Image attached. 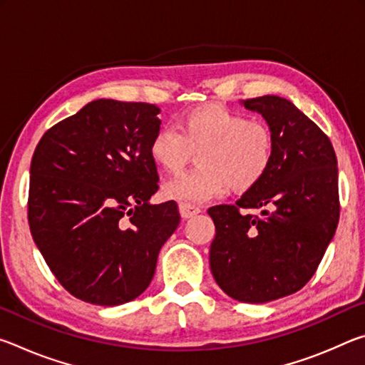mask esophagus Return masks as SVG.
Wrapping results in <instances>:
<instances>
[{"instance_id":"1","label":"esophagus","mask_w":365,"mask_h":365,"mask_svg":"<svg viewBox=\"0 0 365 365\" xmlns=\"http://www.w3.org/2000/svg\"><path fill=\"white\" fill-rule=\"evenodd\" d=\"M178 209H180V215L183 219H190V217H193V215L201 212L200 207L190 206V205H180V206H178Z\"/></svg>"}]
</instances>
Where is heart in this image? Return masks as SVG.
Segmentation results:
<instances>
[{"label":"heart","instance_id":"obj_1","mask_svg":"<svg viewBox=\"0 0 365 365\" xmlns=\"http://www.w3.org/2000/svg\"><path fill=\"white\" fill-rule=\"evenodd\" d=\"M193 153L200 165L169 180L163 195L197 206L224 195L228 185L235 190L256 187L274 163L275 138L265 122L207 104L188 110L178 128H158L150 141L153 160L170 174L180 172Z\"/></svg>","mask_w":365,"mask_h":365}]
</instances>
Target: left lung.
Listing matches in <instances>:
<instances>
[{
  "label": "left lung",
  "instance_id": "8db88e82",
  "mask_svg": "<svg viewBox=\"0 0 365 365\" xmlns=\"http://www.w3.org/2000/svg\"><path fill=\"white\" fill-rule=\"evenodd\" d=\"M243 104L267 120L274 163L235 205L209 207L215 225L209 262L230 298L267 302L299 292L335 235L336 154L330 138L285 98L265 95Z\"/></svg>",
  "mask_w": 365,
  "mask_h": 365
}]
</instances>
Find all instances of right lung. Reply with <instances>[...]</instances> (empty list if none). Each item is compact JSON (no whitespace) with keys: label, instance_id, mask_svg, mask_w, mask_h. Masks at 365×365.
<instances>
[{"label":"right lung","instance_id":"obj_1","mask_svg":"<svg viewBox=\"0 0 365 365\" xmlns=\"http://www.w3.org/2000/svg\"><path fill=\"white\" fill-rule=\"evenodd\" d=\"M150 103L91 101L43 135L30 164L27 215L49 270L72 296L117 306L145 292L180 222L175 201L150 205L159 175Z\"/></svg>","mask_w":365,"mask_h":365}]
</instances>
